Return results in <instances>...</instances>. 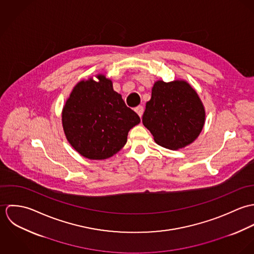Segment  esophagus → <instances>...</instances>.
<instances>
[{
  "label": "esophagus",
  "instance_id": "esophagus-1",
  "mask_svg": "<svg viewBox=\"0 0 254 254\" xmlns=\"http://www.w3.org/2000/svg\"><path fill=\"white\" fill-rule=\"evenodd\" d=\"M135 111L137 112V114H138L140 117H142L143 112H144V108H143L142 106H139V107H137V108L135 109Z\"/></svg>",
  "mask_w": 254,
  "mask_h": 254
}]
</instances>
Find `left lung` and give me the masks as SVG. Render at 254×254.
I'll return each instance as SVG.
<instances>
[{"label": "left lung", "mask_w": 254, "mask_h": 254, "mask_svg": "<svg viewBox=\"0 0 254 254\" xmlns=\"http://www.w3.org/2000/svg\"><path fill=\"white\" fill-rule=\"evenodd\" d=\"M204 120V107L188 82L159 80L154 83L143 124L157 145L179 149L191 144L200 134Z\"/></svg>", "instance_id": "8db88e82"}]
</instances>
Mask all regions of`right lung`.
I'll return each instance as SVG.
<instances>
[{"label":"right lung","mask_w":254,"mask_h":254,"mask_svg":"<svg viewBox=\"0 0 254 254\" xmlns=\"http://www.w3.org/2000/svg\"><path fill=\"white\" fill-rule=\"evenodd\" d=\"M97 78L80 81L73 88L62 120L73 148L86 158L100 160L118 152L141 119L113 90L111 80L102 74Z\"/></svg>","instance_id":"add662e5"}]
</instances>
